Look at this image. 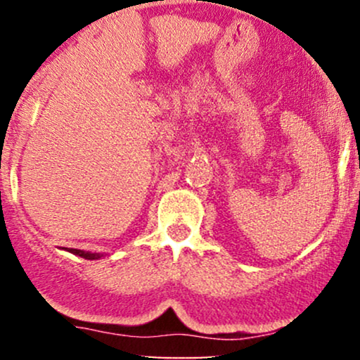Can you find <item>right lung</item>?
Here are the masks:
<instances>
[{"mask_svg": "<svg viewBox=\"0 0 360 360\" xmlns=\"http://www.w3.org/2000/svg\"><path fill=\"white\" fill-rule=\"evenodd\" d=\"M68 252H71L74 255H79L82 259H88V260H94V259H100L101 254H91V252H84V250H79V249H69Z\"/></svg>", "mask_w": 360, "mask_h": 360, "instance_id": "1", "label": "right lung"}]
</instances>
